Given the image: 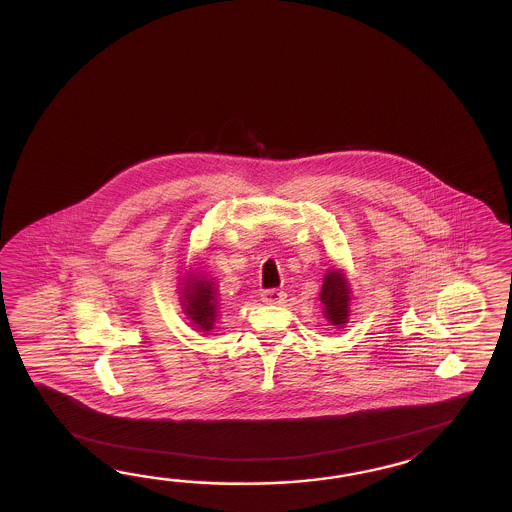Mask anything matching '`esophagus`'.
<instances>
[{
	"instance_id": "1",
	"label": "esophagus",
	"mask_w": 512,
	"mask_h": 512,
	"mask_svg": "<svg viewBox=\"0 0 512 512\" xmlns=\"http://www.w3.org/2000/svg\"><path fill=\"white\" fill-rule=\"evenodd\" d=\"M287 298V294L280 291V289H267L261 293V302L269 305H282Z\"/></svg>"
}]
</instances>
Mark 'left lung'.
<instances>
[{
  "mask_svg": "<svg viewBox=\"0 0 512 512\" xmlns=\"http://www.w3.org/2000/svg\"><path fill=\"white\" fill-rule=\"evenodd\" d=\"M320 300L324 304L326 318L333 326H344L348 322L349 302H351V289H349L346 274L337 269H331L324 276V285Z\"/></svg>",
  "mask_w": 512,
  "mask_h": 512,
  "instance_id": "1",
  "label": "left lung"
}]
</instances>
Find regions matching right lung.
Here are the masks:
<instances>
[{
  "label": "right lung",
  "mask_w": 512,
  "mask_h": 512,
  "mask_svg": "<svg viewBox=\"0 0 512 512\" xmlns=\"http://www.w3.org/2000/svg\"><path fill=\"white\" fill-rule=\"evenodd\" d=\"M183 307L185 315L196 324L199 331L214 329V322L218 316V302H216V287L214 282L199 278L196 274H188L183 283Z\"/></svg>",
  "instance_id": "right-lung-1"
}]
</instances>
